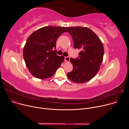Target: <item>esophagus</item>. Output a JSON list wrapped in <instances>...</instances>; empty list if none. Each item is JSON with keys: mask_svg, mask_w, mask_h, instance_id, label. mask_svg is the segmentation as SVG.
I'll return each mask as SVG.
<instances>
[{"mask_svg": "<svg viewBox=\"0 0 129 129\" xmlns=\"http://www.w3.org/2000/svg\"><path fill=\"white\" fill-rule=\"evenodd\" d=\"M65 61L66 62H69L70 58L69 57H65Z\"/></svg>", "mask_w": 129, "mask_h": 129, "instance_id": "obj_1", "label": "esophagus"}]
</instances>
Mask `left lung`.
Masks as SVG:
<instances>
[{"label":"left lung","mask_w":129,"mask_h":129,"mask_svg":"<svg viewBox=\"0 0 129 129\" xmlns=\"http://www.w3.org/2000/svg\"><path fill=\"white\" fill-rule=\"evenodd\" d=\"M72 36L75 49L81 50L79 58H70L73 70L67 73L71 81L80 84L95 77L103 60L104 49L99 37L86 27H66Z\"/></svg>","instance_id":"obj_1"}]
</instances>
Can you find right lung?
I'll use <instances>...</instances> for the list:
<instances>
[{"mask_svg": "<svg viewBox=\"0 0 129 129\" xmlns=\"http://www.w3.org/2000/svg\"><path fill=\"white\" fill-rule=\"evenodd\" d=\"M66 27L48 26L33 33L23 48V58L31 74L35 78L44 79L52 77L61 66L64 57L56 54L57 39Z\"/></svg>", "mask_w": 129, "mask_h": 129, "instance_id": "obj_1", "label": "right lung"}]
</instances>
